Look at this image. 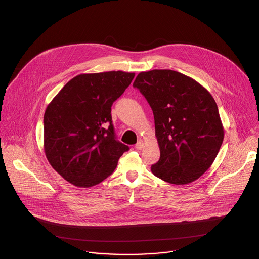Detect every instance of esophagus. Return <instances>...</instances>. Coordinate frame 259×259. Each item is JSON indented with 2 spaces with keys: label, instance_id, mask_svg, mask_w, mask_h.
<instances>
[{
  "label": "esophagus",
  "instance_id": "obj_1",
  "mask_svg": "<svg viewBox=\"0 0 259 259\" xmlns=\"http://www.w3.org/2000/svg\"><path fill=\"white\" fill-rule=\"evenodd\" d=\"M143 145H144V144H143V141H142V140H139V141L135 144V147H136L137 150H141L142 147H143Z\"/></svg>",
  "mask_w": 259,
  "mask_h": 259
}]
</instances>
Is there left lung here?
<instances>
[{
    "mask_svg": "<svg viewBox=\"0 0 259 259\" xmlns=\"http://www.w3.org/2000/svg\"><path fill=\"white\" fill-rule=\"evenodd\" d=\"M133 86L150 103L161 157L154 175L172 184L197 180L213 164L225 129L210 92L171 69L139 72Z\"/></svg>",
    "mask_w": 259,
    "mask_h": 259,
    "instance_id": "8db88e82",
    "label": "left lung"
}]
</instances>
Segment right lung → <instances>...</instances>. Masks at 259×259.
Returning <instances> with one entry per match:
<instances>
[{"mask_svg":"<svg viewBox=\"0 0 259 259\" xmlns=\"http://www.w3.org/2000/svg\"><path fill=\"white\" fill-rule=\"evenodd\" d=\"M134 72L81 73L67 82L44 115V152L52 168L78 188H90L114 172L129 147L116 140L112 105Z\"/></svg>","mask_w":259,"mask_h":259,"instance_id":"add662e5","label":"right lung"}]
</instances>
